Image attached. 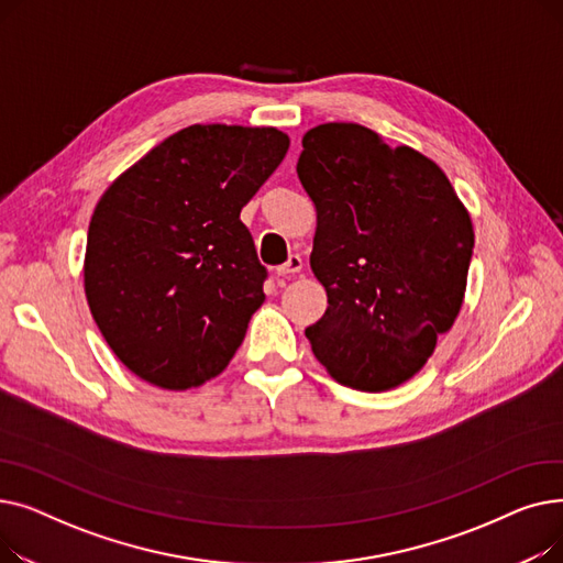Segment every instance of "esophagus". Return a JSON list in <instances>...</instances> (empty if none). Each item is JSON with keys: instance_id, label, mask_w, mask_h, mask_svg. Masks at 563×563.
<instances>
[{"instance_id": "esophagus-1", "label": "esophagus", "mask_w": 563, "mask_h": 563, "mask_svg": "<svg viewBox=\"0 0 563 563\" xmlns=\"http://www.w3.org/2000/svg\"><path fill=\"white\" fill-rule=\"evenodd\" d=\"M301 269H303V260L299 255H289V260L283 266H278L276 274L278 276H294V274H299Z\"/></svg>"}]
</instances>
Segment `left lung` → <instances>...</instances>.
<instances>
[{
    "label": "left lung",
    "mask_w": 563,
    "mask_h": 563,
    "mask_svg": "<svg viewBox=\"0 0 563 563\" xmlns=\"http://www.w3.org/2000/svg\"><path fill=\"white\" fill-rule=\"evenodd\" d=\"M299 180L317 210L310 266L329 308L306 329L342 386L416 376L463 306L475 230L442 168L358 123L306 132Z\"/></svg>",
    "instance_id": "8db88e82"
}]
</instances>
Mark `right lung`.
<instances>
[{"mask_svg":"<svg viewBox=\"0 0 563 563\" xmlns=\"http://www.w3.org/2000/svg\"><path fill=\"white\" fill-rule=\"evenodd\" d=\"M276 128L191 125L118 175L86 236L84 291L111 351L164 390L219 376L264 303L242 207L285 159Z\"/></svg>","mask_w":563,"mask_h":563,"instance_id":"add662e5","label":"right lung"}]
</instances>
